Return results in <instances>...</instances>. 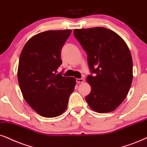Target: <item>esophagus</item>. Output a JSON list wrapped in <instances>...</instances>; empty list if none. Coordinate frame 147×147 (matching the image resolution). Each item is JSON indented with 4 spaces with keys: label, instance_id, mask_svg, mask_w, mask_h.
I'll return each instance as SVG.
<instances>
[{
    "label": "esophagus",
    "instance_id": "34e87169",
    "mask_svg": "<svg viewBox=\"0 0 147 147\" xmlns=\"http://www.w3.org/2000/svg\"><path fill=\"white\" fill-rule=\"evenodd\" d=\"M76 81H77V83H83V81H84V79H76Z\"/></svg>",
    "mask_w": 147,
    "mask_h": 147
}]
</instances>
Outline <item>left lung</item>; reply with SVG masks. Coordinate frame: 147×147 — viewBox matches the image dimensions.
I'll list each match as a JSON object with an SVG mask.
<instances>
[{
	"instance_id": "obj_1",
	"label": "left lung",
	"mask_w": 147,
	"mask_h": 147,
	"mask_svg": "<svg viewBox=\"0 0 147 147\" xmlns=\"http://www.w3.org/2000/svg\"><path fill=\"white\" fill-rule=\"evenodd\" d=\"M74 35L87 54L94 76L87 77L91 92L85 97L92 110L112 112L123 102L133 79L129 47L119 35L103 27L75 29Z\"/></svg>"
}]
</instances>
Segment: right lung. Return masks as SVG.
Segmentation results:
<instances>
[{
    "instance_id": "right-lung-1",
    "label": "right lung",
    "mask_w": 147,
    "mask_h": 147,
    "mask_svg": "<svg viewBox=\"0 0 147 147\" xmlns=\"http://www.w3.org/2000/svg\"><path fill=\"white\" fill-rule=\"evenodd\" d=\"M71 30H48L31 37L20 56L18 79L22 95L45 117L60 116L68 107L76 79L56 74L62 64L61 50Z\"/></svg>"
}]
</instances>
